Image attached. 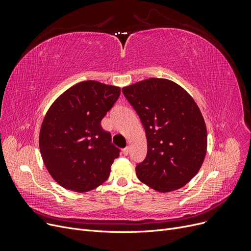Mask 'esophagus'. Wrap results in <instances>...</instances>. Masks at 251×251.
<instances>
[{"mask_svg": "<svg viewBox=\"0 0 251 251\" xmlns=\"http://www.w3.org/2000/svg\"><path fill=\"white\" fill-rule=\"evenodd\" d=\"M128 151H130V148H125L124 150H123V153H124V155H127L128 154Z\"/></svg>", "mask_w": 251, "mask_h": 251, "instance_id": "1", "label": "esophagus"}]
</instances>
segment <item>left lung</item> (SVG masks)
<instances>
[{
  "instance_id": "left-lung-1",
  "label": "left lung",
  "mask_w": 251,
  "mask_h": 251,
  "mask_svg": "<svg viewBox=\"0 0 251 251\" xmlns=\"http://www.w3.org/2000/svg\"><path fill=\"white\" fill-rule=\"evenodd\" d=\"M146 130L148 154L138 179L160 193L183 187L201 169L207 132L194 98L178 83L149 78L123 88Z\"/></svg>"
}]
</instances>
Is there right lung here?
<instances>
[{
  "label": "right lung",
  "instance_id": "right-lung-1",
  "mask_svg": "<svg viewBox=\"0 0 251 251\" xmlns=\"http://www.w3.org/2000/svg\"><path fill=\"white\" fill-rule=\"evenodd\" d=\"M120 95V88L86 80L58 96L46 113L40 131L43 161L64 188L86 193L108 179L119 149L101 119Z\"/></svg>",
  "mask_w": 251,
  "mask_h": 251
}]
</instances>
